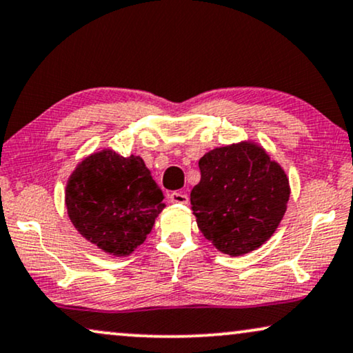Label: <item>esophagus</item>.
<instances>
[{"mask_svg": "<svg viewBox=\"0 0 353 353\" xmlns=\"http://www.w3.org/2000/svg\"><path fill=\"white\" fill-rule=\"evenodd\" d=\"M169 201L171 203H177V205H185L187 201H189V196L184 192H172V194H169Z\"/></svg>", "mask_w": 353, "mask_h": 353, "instance_id": "34e87169", "label": "esophagus"}]
</instances>
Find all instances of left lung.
I'll return each instance as SVG.
<instances>
[{
	"label": "left lung",
	"mask_w": 353,
	"mask_h": 353,
	"mask_svg": "<svg viewBox=\"0 0 353 353\" xmlns=\"http://www.w3.org/2000/svg\"><path fill=\"white\" fill-rule=\"evenodd\" d=\"M199 166L190 203L205 239L231 256L261 247L288 210L290 187L281 164L258 143L241 142L205 153Z\"/></svg>",
	"instance_id": "left-lung-1"
}]
</instances>
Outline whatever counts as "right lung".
<instances>
[{
    "label": "right lung",
    "instance_id": "1",
    "mask_svg": "<svg viewBox=\"0 0 353 353\" xmlns=\"http://www.w3.org/2000/svg\"><path fill=\"white\" fill-rule=\"evenodd\" d=\"M143 159L110 148L82 159L65 185L70 223L103 252L128 256L145 239L166 205Z\"/></svg>",
    "mask_w": 353,
    "mask_h": 353
}]
</instances>
